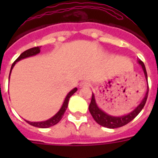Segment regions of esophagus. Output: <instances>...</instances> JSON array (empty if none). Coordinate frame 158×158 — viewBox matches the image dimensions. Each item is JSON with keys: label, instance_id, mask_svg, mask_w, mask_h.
Instances as JSON below:
<instances>
[{"label": "esophagus", "instance_id": "1", "mask_svg": "<svg viewBox=\"0 0 158 158\" xmlns=\"http://www.w3.org/2000/svg\"><path fill=\"white\" fill-rule=\"evenodd\" d=\"M90 86V83L88 81H81L79 85V87L80 88H85Z\"/></svg>", "mask_w": 158, "mask_h": 158}]
</instances>
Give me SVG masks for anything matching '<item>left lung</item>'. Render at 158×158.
<instances>
[{
    "label": "left lung",
    "mask_w": 158,
    "mask_h": 158,
    "mask_svg": "<svg viewBox=\"0 0 158 158\" xmlns=\"http://www.w3.org/2000/svg\"><path fill=\"white\" fill-rule=\"evenodd\" d=\"M138 63L141 65L142 67L143 73H144L145 77H146V83H147V91H146V95H145L144 98L142 99L140 104L135 107L133 111H131L128 114L126 115H120V116H115V115H111L106 113L102 109H100L99 106L97 105V103L96 101V98H95L94 93H93V96H92V100L91 103L89 104V109L90 113H91L92 116L93 117L94 120L96 121L99 125L104 127L110 128V129H114V128H118L120 127L124 126L127 124L128 123L131 122V120H133L134 118L139 115L140 111H142V108L144 107L145 104H146V100H147L148 96V92H149V86H148V77H147V73H146V66H145L144 63L141 61L140 59L138 60Z\"/></svg>",
    "instance_id": "1"
}]
</instances>
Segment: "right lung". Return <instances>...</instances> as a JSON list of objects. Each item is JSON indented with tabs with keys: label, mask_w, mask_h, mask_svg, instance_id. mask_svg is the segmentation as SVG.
<instances>
[{
	"label": "right lung",
	"mask_w": 158,
	"mask_h": 158,
	"mask_svg": "<svg viewBox=\"0 0 158 158\" xmlns=\"http://www.w3.org/2000/svg\"><path fill=\"white\" fill-rule=\"evenodd\" d=\"M40 48H41L40 47H33V48L28 49V50H27V51H25L24 52L22 53V54L18 57L17 59H16V61L12 63V67H11L10 73H9V77H10L11 73H12V69H13L14 65H16V62H19V61H20V60L22 59H24V58H29V57H31V56H35V55L38 54L39 53H40ZM77 90V88H74V89H73L72 90H71V91L66 95L65 100H64L63 104H62V107H61V108L59 109V111H58V112L54 115V116H52L51 118L47 119V120L41 121V122H31V121L26 120V119H24V120L26 121L27 123L31 125V126L35 127H39V128H48L54 126V125L58 123L62 119V116L64 115V113H65V110L67 109V107H68L69 98H70L71 96L76 93Z\"/></svg>",
	"instance_id": "add662e5"
}]
</instances>
